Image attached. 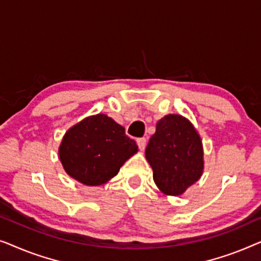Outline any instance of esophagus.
Here are the masks:
<instances>
[{"label":"esophagus","mask_w":261,"mask_h":261,"mask_svg":"<svg viewBox=\"0 0 261 261\" xmlns=\"http://www.w3.org/2000/svg\"><path fill=\"white\" fill-rule=\"evenodd\" d=\"M137 144L139 146V149H140V151H144L145 147H146V139L145 138H139L137 140Z\"/></svg>","instance_id":"obj_1"}]
</instances>
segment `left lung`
<instances>
[{
    "instance_id": "1",
    "label": "left lung",
    "mask_w": 261,
    "mask_h": 261,
    "mask_svg": "<svg viewBox=\"0 0 261 261\" xmlns=\"http://www.w3.org/2000/svg\"><path fill=\"white\" fill-rule=\"evenodd\" d=\"M153 180L163 194L179 196L203 173V146L197 130L184 116L169 114L156 122L146 147Z\"/></svg>"
}]
</instances>
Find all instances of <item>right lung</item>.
Listing matches in <instances>:
<instances>
[{
	"label": "right lung",
	"mask_w": 261,
	"mask_h": 261,
	"mask_svg": "<svg viewBox=\"0 0 261 261\" xmlns=\"http://www.w3.org/2000/svg\"><path fill=\"white\" fill-rule=\"evenodd\" d=\"M138 152L124 128L106 114L85 117L64 135L59 159L73 179L89 187L115 177L127 159Z\"/></svg>",
	"instance_id": "right-lung-1"
}]
</instances>
